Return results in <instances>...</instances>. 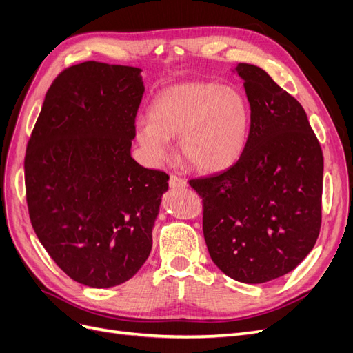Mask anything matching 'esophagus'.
Listing matches in <instances>:
<instances>
[{"label": "esophagus", "mask_w": 353, "mask_h": 353, "mask_svg": "<svg viewBox=\"0 0 353 353\" xmlns=\"http://www.w3.org/2000/svg\"><path fill=\"white\" fill-rule=\"evenodd\" d=\"M168 185H170V188L181 189V188H186V181L181 179V177L176 176V174H172V176H170V179H168Z\"/></svg>", "instance_id": "obj_1"}]
</instances>
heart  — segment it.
<instances>
[{"mask_svg": "<svg viewBox=\"0 0 353 353\" xmlns=\"http://www.w3.org/2000/svg\"><path fill=\"white\" fill-rule=\"evenodd\" d=\"M250 104L237 87L183 83L157 94L148 121L137 125V139L151 164L173 155L179 138L183 160L198 172L215 173L236 163L250 129Z\"/></svg>", "mask_w": 353, "mask_h": 353, "instance_id": "heart-1", "label": "heart"}]
</instances>
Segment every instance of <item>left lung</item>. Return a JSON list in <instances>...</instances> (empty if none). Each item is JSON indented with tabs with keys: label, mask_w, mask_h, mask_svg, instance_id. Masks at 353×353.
<instances>
[{
	"label": "left lung",
	"mask_w": 353,
	"mask_h": 353,
	"mask_svg": "<svg viewBox=\"0 0 353 353\" xmlns=\"http://www.w3.org/2000/svg\"><path fill=\"white\" fill-rule=\"evenodd\" d=\"M250 130L236 164L189 180L203 203L212 262L227 276L263 283L294 270L321 227L323 151L299 101L262 68L239 63Z\"/></svg>",
	"instance_id": "1"
}]
</instances>
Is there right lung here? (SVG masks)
Instances as JSON below:
<instances>
[{
  "label": "right lung",
  "mask_w": 353,
  "mask_h": 353,
  "mask_svg": "<svg viewBox=\"0 0 353 353\" xmlns=\"http://www.w3.org/2000/svg\"><path fill=\"white\" fill-rule=\"evenodd\" d=\"M141 70L87 61L49 87L24 157L32 227L75 282L110 288L132 278L152 245L168 174L130 157Z\"/></svg>",
  "instance_id": "add662e5"
}]
</instances>
